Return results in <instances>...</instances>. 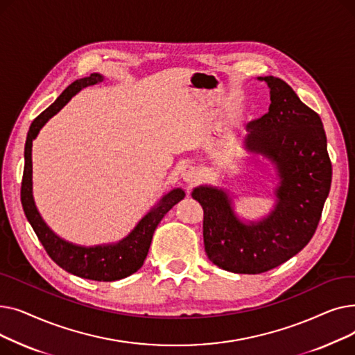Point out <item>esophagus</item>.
Wrapping results in <instances>:
<instances>
[{
	"label": "esophagus",
	"mask_w": 355,
	"mask_h": 355,
	"mask_svg": "<svg viewBox=\"0 0 355 355\" xmlns=\"http://www.w3.org/2000/svg\"><path fill=\"white\" fill-rule=\"evenodd\" d=\"M181 178L189 184V187H191V185L200 181V173L196 166L185 165L181 171Z\"/></svg>",
	"instance_id": "1"
}]
</instances>
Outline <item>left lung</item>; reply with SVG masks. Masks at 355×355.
<instances>
[{"mask_svg": "<svg viewBox=\"0 0 355 355\" xmlns=\"http://www.w3.org/2000/svg\"><path fill=\"white\" fill-rule=\"evenodd\" d=\"M270 90L269 112L248 123L245 145L273 165L276 202L263 218L245 221L230 194L214 185L191 193L204 210V248L211 262L233 273H263L301 252L312 239L329 194L332 166L320 115L282 79L257 78Z\"/></svg>", "mask_w": 355, "mask_h": 355, "instance_id": "obj_1", "label": "left lung"}]
</instances>
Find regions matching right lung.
<instances>
[{
	"label": "right lung",
	"mask_w": 355,
	"mask_h": 355,
	"mask_svg": "<svg viewBox=\"0 0 355 355\" xmlns=\"http://www.w3.org/2000/svg\"><path fill=\"white\" fill-rule=\"evenodd\" d=\"M99 73H92L90 76L74 80L69 85L62 95L54 101L44 112L37 116L27 134L24 148V174L21 184V204L26 217L31 225L34 233L42 241L47 254L66 272L90 281L112 282L119 281L129 275L135 273L144 265V260L151 246L153 236L162 217L170 211L178 201L185 197L182 189H174L162 196V198L149 210L128 236L116 243L98 245V246H80L70 243L55 234L43 220L35 207L33 197V161L31 148L33 141L39 135L40 129L53 118L58 112L83 87L98 85L103 82Z\"/></svg>",
	"instance_id": "1"
}]
</instances>
